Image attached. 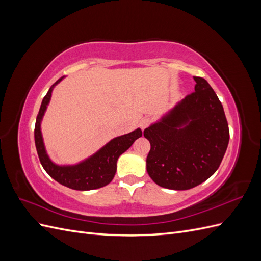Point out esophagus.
Instances as JSON below:
<instances>
[{
	"instance_id": "1",
	"label": "esophagus",
	"mask_w": 261,
	"mask_h": 261,
	"mask_svg": "<svg viewBox=\"0 0 261 261\" xmlns=\"http://www.w3.org/2000/svg\"><path fill=\"white\" fill-rule=\"evenodd\" d=\"M150 123H151V120H150L149 117H144V118H141L140 122H139L140 128H141V129H145V128H147L148 126L150 125Z\"/></svg>"
}]
</instances>
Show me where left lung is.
Segmentation results:
<instances>
[{
    "label": "left lung",
    "instance_id": "8db88e82",
    "mask_svg": "<svg viewBox=\"0 0 261 261\" xmlns=\"http://www.w3.org/2000/svg\"><path fill=\"white\" fill-rule=\"evenodd\" d=\"M195 92L144 130L149 140L147 172L161 187L185 191L220 167L230 139L222 105L206 80L194 77Z\"/></svg>",
    "mask_w": 261,
    "mask_h": 261
}]
</instances>
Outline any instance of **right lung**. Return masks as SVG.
I'll return each instance as SVG.
<instances>
[{
    "instance_id": "right-lung-1",
    "label": "right lung",
    "mask_w": 261,
    "mask_h": 261,
    "mask_svg": "<svg viewBox=\"0 0 261 261\" xmlns=\"http://www.w3.org/2000/svg\"><path fill=\"white\" fill-rule=\"evenodd\" d=\"M64 76L55 82L48 93L42 100V103L39 110L35 126V143L39 159L45 172L60 184L76 191H91V189L101 188L108 185L115 175L116 162L122 153H124L137 138L141 137L143 132L140 128L133 130L132 133L118 136L110 140L107 145L99 149L84 161L73 165H59L54 163L46 153L44 147L41 121L46 111V108L50 103L52 91Z\"/></svg>"
}]
</instances>
